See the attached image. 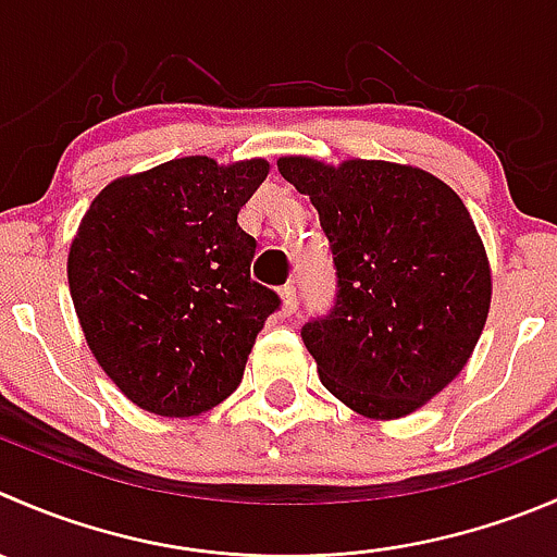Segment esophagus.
I'll use <instances>...</instances> for the list:
<instances>
[{
	"instance_id": "34e87169",
	"label": "esophagus",
	"mask_w": 557,
	"mask_h": 557,
	"mask_svg": "<svg viewBox=\"0 0 557 557\" xmlns=\"http://www.w3.org/2000/svg\"><path fill=\"white\" fill-rule=\"evenodd\" d=\"M280 299H283V315H294L296 307H299V294H296L294 285H285L280 290Z\"/></svg>"
}]
</instances>
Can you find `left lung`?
I'll return each instance as SVG.
<instances>
[{
  "label": "left lung",
  "instance_id": "obj_1",
  "mask_svg": "<svg viewBox=\"0 0 557 557\" xmlns=\"http://www.w3.org/2000/svg\"><path fill=\"white\" fill-rule=\"evenodd\" d=\"M337 267L332 315L301 326L321 383L356 413H413L462 372L487 323L493 272L462 198L416 165L288 154Z\"/></svg>",
  "mask_w": 557,
  "mask_h": 557
}]
</instances>
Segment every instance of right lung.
<instances>
[{"mask_svg": "<svg viewBox=\"0 0 557 557\" xmlns=\"http://www.w3.org/2000/svg\"><path fill=\"white\" fill-rule=\"evenodd\" d=\"M263 158H180L102 187L67 256L75 315L97 364L138 408L190 419L223 403L274 290L252 283L256 239L239 209L267 180Z\"/></svg>", "mask_w": 557, "mask_h": 557, "instance_id": "add662e5", "label": "right lung"}]
</instances>
